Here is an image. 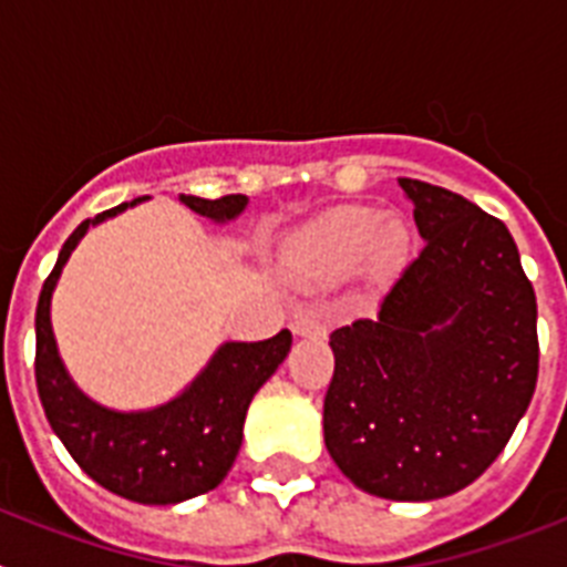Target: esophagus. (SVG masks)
Masks as SVG:
<instances>
[{
  "label": "esophagus",
  "mask_w": 567,
  "mask_h": 567,
  "mask_svg": "<svg viewBox=\"0 0 567 567\" xmlns=\"http://www.w3.org/2000/svg\"><path fill=\"white\" fill-rule=\"evenodd\" d=\"M292 329L295 334H300V338H327L329 332L327 320L320 318V315H298Z\"/></svg>",
  "instance_id": "obj_1"
}]
</instances>
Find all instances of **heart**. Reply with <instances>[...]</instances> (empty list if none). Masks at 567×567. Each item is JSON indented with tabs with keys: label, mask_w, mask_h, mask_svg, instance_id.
<instances>
[{
	"label": "heart",
	"mask_w": 567,
	"mask_h": 567,
	"mask_svg": "<svg viewBox=\"0 0 567 567\" xmlns=\"http://www.w3.org/2000/svg\"><path fill=\"white\" fill-rule=\"evenodd\" d=\"M405 244L409 235L400 221H380L365 207H340L303 233L295 260L318 275H343L360 267L369 252L380 267H392L405 255Z\"/></svg>",
	"instance_id": "1"
}]
</instances>
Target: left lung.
Returning <instances> with one entry per match:
<instances>
[{
  "mask_svg": "<svg viewBox=\"0 0 567 567\" xmlns=\"http://www.w3.org/2000/svg\"><path fill=\"white\" fill-rule=\"evenodd\" d=\"M398 182L425 244L378 315L329 338L323 440L358 488L420 503L474 483L517 429L539 374L537 295L499 218Z\"/></svg>",
  "mask_w": 567,
  "mask_h": 567,
  "instance_id": "obj_1",
  "label": "left lung"
}]
</instances>
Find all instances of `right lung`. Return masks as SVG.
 I'll list each match as a JSON object with an SVG mask.
<instances>
[{"instance_id": "right-lung-1", "label": "right lung", "mask_w": 567, "mask_h": 567, "mask_svg": "<svg viewBox=\"0 0 567 567\" xmlns=\"http://www.w3.org/2000/svg\"><path fill=\"white\" fill-rule=\"evenodd\" d=\"M118 204L96 218L79 224L59 252L56 267L44 278L37 303V389L50 429L59 434L70 457L87 477L124 499L144 505H173L207 494L227 477L244 437V417L255 392L284 363L292 334L280 329L258 343H224L209 365L182 398L153 412H107L79 392L64 372L50 329V295L62 275L64 260L93 224L133 207ZM182 202L213 221H229L247 207V195L195 198Z\"/></svg>"}]
</instances>
